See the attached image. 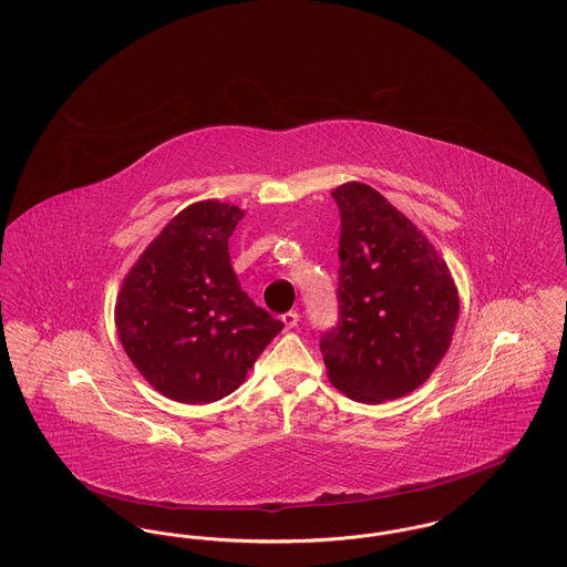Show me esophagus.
I'll list each match as a JSON object with an SVG mask.
<instances>
[{"instance_id":"34e87169","label":"esophagus","mask_w":567,"mask_h":567,"mask_svg":"<svg viewBox=\"0 0 567 567\" xmlns=\"http://www.w3.org/2000/svg\"><path fill=\"white\" fill-rule=\"evenodd\" d=\"M282 323H285V329H293L299 323V315H297L296 310L282 315Z\"/></svg>"}]
</instances>
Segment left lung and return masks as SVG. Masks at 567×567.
<instances>
[{
  "label": "left lung",
  "mask_w": 567,
  "mask_h": 567,
  "mask_svg": "<svg viewBox=\"0 0 567 567\" xmlns=\"http://www.w3.org/2000/svg\"><path fill=\"white\" fill-rule=\"evenodd\" d=\"M340 210V321L321 336L331 384L380 404L419 389L451 347L458 296L427 236L377 189L347 183Z\"/></svg>",
  "instance_id": "1"
}]
</instances>
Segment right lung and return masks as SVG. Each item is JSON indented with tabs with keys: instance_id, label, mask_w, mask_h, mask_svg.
<instances>
[{
	"instance_id": "add662e5",
	"label": "right lung",
	"mask_w": 567,
	"mask_h": 567,
	"mask_svg": "<svg viewBox=\"0 0 567 567\" xmlns=\"http://www.w3.org/2000/svg\"><path fill=\"white\" fill-rule=\"evenodd\" d=\"M238 206L206 199L174 216L125 276L114 306L137 372L181 404L234 393L285 327L246 296L229 259Z\"/></svg>"
}]
</instances>
